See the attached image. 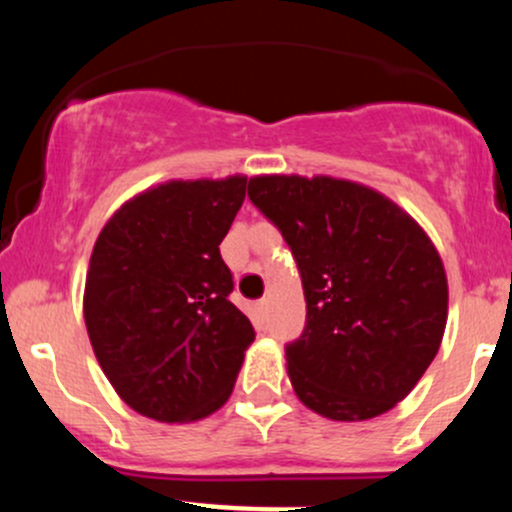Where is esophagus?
<instances>
[{
    "label": "esophagus",
    "instance_id": "esophagus-1",
    "mask_svg": "<svg viewBox=\"0 0 512 512\" xmlns=\"http://www.w3.org/2000/svg\"><path fill=\"white\" fill-rule=\"evenodd\" d=\"M267 308H269V301H267V298H262V301L257 303V313L264 317V315H267Z\"/></svg>",
    "mask_w": 512,
    "mask_h": 512
}]
</instances>
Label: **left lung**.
I'll return each instance as SVG.
<instances>
[{
	"label": "left lung",
	"mask_w": 512,
	"mask_h": 512,
	"mask_svg": "<svg viewBox=\"0 0 512 512\" xmlns=\"http://www.w3.org/2000/svg\"><path fill=\"white\" fill-rule=\"evenodd\" d=\"M248 197L279 228L305 293V327L286 344L308 409L334 421L385 414L438 354L448 279L407 211L349 180L260 175Z\"/></svg>",
	"instance_id": "1"
}]
</instances>
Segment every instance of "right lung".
Listing matches in <instances>:
<instances>
[{
	"label": "right lung",
	"mask_w": 512,
	"mask_h": 512,
	"mask_svg": "<svg viewBox=\"0 0 512 512\" xmlns=\"http://www.w3.org/2000/svg\"><path fill=\"white\" fill-rule=\"evenodd\" d=\"M248 178L173 180L105 223L86 276L93 354L115 392L163 424L197 421L231 397L255 327L231 303L221 240Z\"/></svg>",
	"instance_id": "right-lung-1"
}]
</instances>
